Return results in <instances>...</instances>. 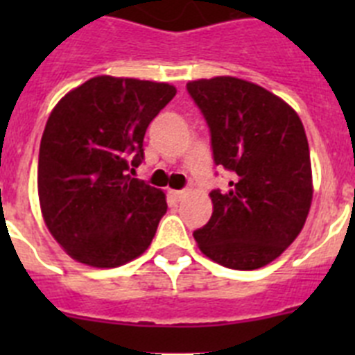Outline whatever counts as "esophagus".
<instances>
[{
    "mask_svg": "<svg viewBox=\"0 0 355 355\" xmlns=\"http://www.w3.org/2000/svg\"><path fill=\"white\" fill-rule=\"evenodd\" d=\"M172 196H174L175 200H181L187 196V190H172Z\"/></svg>",
    "mask_w": 355,
    "mask_h": 355,
    "instance_id": "obj_1",
    "label": "esophagus"
}]
</instances>
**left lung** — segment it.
Returning <instances> with one entry per match:
<instances>
[{
  "instance_id": "left-lung-1",
  "label": "left lung",
  "mask_w": 355,
  "mask_h": 355,
  "mask_svg": "<svg viewBox=\"0 0 355 355\" xmlns=\"http://www.w3.org/2000/svg\"><path fill=\"white\" fill-rule=\"evenodd\" d=\"M187 90L208 122L215 165L233 174L227 192L211 190V218L193 238L218 265L261 268L299 236L311 208L302 122L281 97L240 78L190 81Z\"/></svg>"
}]
</instances>
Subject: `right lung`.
Returning <instances> with one entry per match:
<instances>
[{"instance_id":"add662e5","label":"right lung","mask_w":355,"mask_h":355,"mask_svg":"<svg viewBox=\"0 0 355 355\" xmlns=\"http://www.w3.org/2000/svg\"><path fill=\"white\" fill-rule=\"evenodd\" d=\"M175 87L96 76L53 108L39 150V200L49 233L76 261L114 268L146 252L165 193L131 178L150 121Z\"/></svg>"}]
</instances>
